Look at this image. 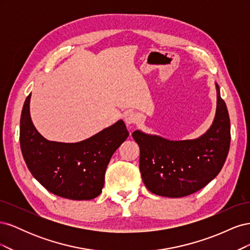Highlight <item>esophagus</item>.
Wrapping results in <instances>:
<instances>
[{"label":"esophagus","instance_id":"obj_1","mask_svg":"<svg viewBox=\"0 0 250 250\" xmlns=\"http://www.w3.org/2000/svg\"><path fill=\"white\" fill-rule=\"evenodd\" d=\"M124 120L127 125H132L137 123V121L139 120V115L133 110H129L124 115Z\"/></svg>","mask_w":250,"mask_h":250}]
</instances>
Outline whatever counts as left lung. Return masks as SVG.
<instances>
[{"label": "left lung", "mask_w": 250, "mask_h": 250, "mask_svg": "<svg viewBox=\"0 0 250 250\" xmlns=\"http://www.w3.org/2000/svg\"><path fill=\"white\" fill-rule=\"evenodd\" d=\"M217 89L216 115L208 130L194 140L171 141L135 130L140 171L146 188L164 197L178 198L206 187L221 171L230 145L228 107Z\"/></svg>", "instance_id": "8db88e82"}]
</instances>
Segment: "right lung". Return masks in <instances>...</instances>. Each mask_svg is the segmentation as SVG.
<instances>
[{
  "label": "right lung",
  "instance_id": "right-lung-1",
  "mask_svg": "<svg viewBox=\"0 0 250 250\" xmlns=\"http://www.w3.org/2000/svg\"><path fill=\"white\" fill-rule=\"evenodd\" d=\"M30 94L21 116L20 143L28 169L53 194L72 200L99 196L105 171L115 151L129 132L123 120L84 141L60 143L44 139L30 117Z\"/></svg>",
  "mask_w": 250,
  "mask_h": 250
}]
</instances>
